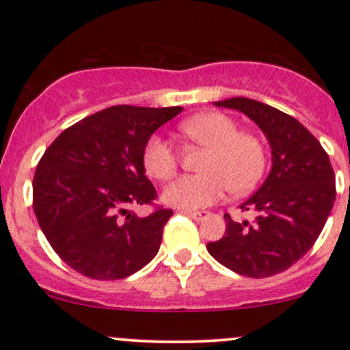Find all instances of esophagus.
I'll use <instances>...</instances> for the list:
<instances>
[{
    "mask_svg": "<svg viewBox=\"0 0 350 350\" xmlns=\"http://www.w3.org/2000/svg\"><path fill=\"white\" fill-rule=\"evenodd\" d=\"M180 214L191 217V219L198 220V222H199V220L206 219V217H207V212H196V211H180Z\"/></svg>",
    "mask_w": 350,
    "mask_h": 350,
    "instance_id": "obj_1",
    "label": "esophagus"
}]
</instances>
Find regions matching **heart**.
Returning a JSON list of instances; mask_svg holds the SVG:
<instances>
[{"label":"heart","instance_id":"1","mask_svg":"<svg viewBox=\"0 0 350 350\" xmlns=\"http://www.w3.org/2000/svg\"><path fill=\"white\" fill-rule=\"evenodd\" d=\"M180 135L189 142L206 146L200 174L180 176L167 184L163 200L184 211L212 206L224 198L227 187L234 194L250 191L262 178L267 154L262 142L250 133H242L234 118L219 111L202 113L180 123ZM143 164L154 179H167L178 167L174 146L154 135L143 151Z\"/></svg>","mask_w":350,"mask_h":350}]
</instances>
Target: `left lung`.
Listing matches in <instances>:
<instances>
[{"instance_id": "obj_1", "label": "left lung", "mask_w": 350, "mask_h": 350, "mask_svg": "<svg viewBox=\"0 0 350 350\" xmlns=\"http://www.w3.org/2000/svg\"><path fill=\"white\" fill-rule=\"evenodd\" d=\"M253 120L271 146V171L258 191L240 206L256 212L253 222L226 214V235L208 242L219 263L239 275L268 278L288 270L323 232L336 200V178L327 152L298 120L256 100L214 102Z\"/></svg>"}]
</instances>
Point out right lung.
<instances>
[{
	"label": "right lung",
	"instance_id": "right-lung-1",
	"mask_svg": "<svg viewBox=\"0 0 350 350\" xmlns=\"http://www.w3.org/2000/svg\"><path fill=\"white\" fill-rule=\"evenodd\" d=\"M183 107L116 105L85 116L52 142L36 167L33 207L47 242L70 268L94 280H122L156 256L171 208L152 204L143 151Z\"/></svg>",
	"mask_w": 350,
	"mask_h": 350
}]
</instances>
